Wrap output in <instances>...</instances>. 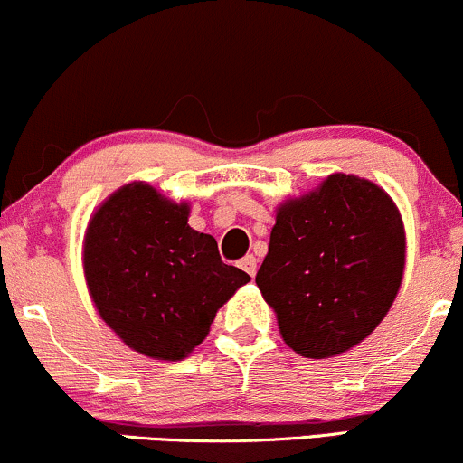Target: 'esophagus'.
Instances as JSON below:
<instances>
[{
	"label": "esophagus",
	"instance_id": "1",
	"mask_svg": "<svg viewBox=\"0 0 463 463\" xmlns=\"http://www.w3.org/2000/svg\"><path fill=\"white\" fill-rule=\"evenodd\" d=\"M239 268H241L248 276H254L257 274V259H254L252 254H248V257H243L241 261H239Z\"/></svg>",
	"mask_w": 463,
	"mask_h": 463
}]
</instances>
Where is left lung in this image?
Returning <instances> with one entry per match:
<instances>
[{"label": "left lung", "mask_w": 463, "mask_h": 463, "mask_svg": "<svg viewBox=\"0 0 463 463\" xmlns=\"http://www.w3.org/2000/svg\"><path fill=\"white\" fill-rule=\"evenodd\" d=\"M405 269V226L370 180L331 174L276 211L257 285L285 344L326 359L364 342L390 311Z\"/></svg>", "instance_id": "8db88e82"}]
</instances>
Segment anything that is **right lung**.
Returning a JSON list of instances; mask_svg holds the SVG:
<instances>
[{
  "mask_svg": "<svg viewBox=\"0 0 463 463\" xmlns=\"http://www.w3.org/2000/svg\"><path fill=\"white\" fill-rule=\"evenodd\" d=\"M189 202L128 183L91 215L84 279L99 317L126 346L180 361L250 276L222 261L217 241L189 224Z\"/></svg>",
  "mask_w": 463,
  "mask_h": 463,
  "instance_id": "add662e5",
  "label": "right lung"
}]
</instances>
